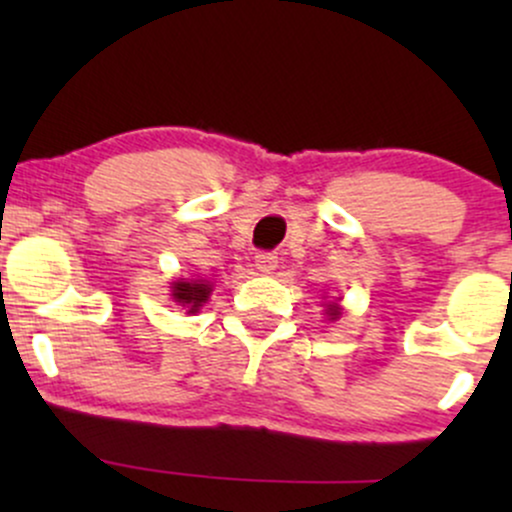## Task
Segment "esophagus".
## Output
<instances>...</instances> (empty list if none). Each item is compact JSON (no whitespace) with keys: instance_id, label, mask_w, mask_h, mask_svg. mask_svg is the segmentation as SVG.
<instances>
[{"instance_id":"34e87169","label":"esophagus","mask_w":512,"mask_h":512,"mask_svg":"<svg viewBox=\"0 0 512 512\" xmlns=\"http://www.w3.org/2000/svg\"><path fill=\"white\" fill-rule=\"evenodd\" d=\"M276 264H279V257L274 255V252H257L255 255V267L260 269V272H272L276 269Z\"/></svg>"}]
</instances>
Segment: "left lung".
<instances>
[{"label": "left lung", "mask_w": 512, "mask_h": 512, "mask_svg": "<svg viewBox=\"0 0 512 512\" xmlns=\"http://www.w3.org/2000/svg\"><path fill=\"white\" fill-rule=\"evenodd\" d=\"M330 315H332V320H334V317L339 315V310H337V308H330Z\"/></svg>", "instance_id": "obj_1"}]
</instances>
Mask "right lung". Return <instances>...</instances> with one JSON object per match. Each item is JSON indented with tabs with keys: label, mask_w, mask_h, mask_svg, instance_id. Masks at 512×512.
Wrapping results in <instances>:
<instances>
[{
	"label": "right lung",
	"mask_w": 512,
	"mask_h": 512,
	"mask_svg": "<svg viewBox=\"0 0 512 512\" xmlns=\"http://www.w3.org/2000/svg\"><path fill=\"white\" fill-rule=\"evenodd\" d=\"M209 293V284H204V281H175L173 284V298L180 305H187L190 313H197L199 305L209 298Z\"/></svg>",
	"instance_id": "right-lung-1"
}]
</instances>
